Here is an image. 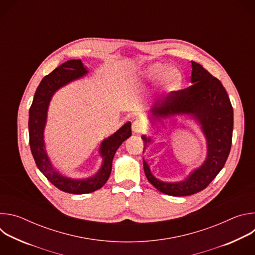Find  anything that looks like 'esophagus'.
Returning a JSON list of instances; mask_svg holds the SVG:
<instances>
[{
  "mask_svg": "<svg viewBox=\"0 0 255 255\" xmlns=\"http://www.w3.org/2000/svg\"><path fill=\"white\" fill-rule=\"evenodd\" d=\"M144 128H145V125L143 122H141L140 120H136L133 122L132 124V131L136 134L138 133H141L144 131Z\"/></svg>",
  "mask_w": 255,
  "mask_h": 255,
  "instance_id": "esophagus-1",
  "label": "esophagus"
}]
</instances>
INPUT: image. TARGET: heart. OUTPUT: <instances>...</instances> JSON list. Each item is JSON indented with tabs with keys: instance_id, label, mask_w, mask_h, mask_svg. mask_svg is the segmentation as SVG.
<instances>
[{
	"instance_id": "obj_1",
	"label": "heart",
	"mask_w": 255,
	"mask_h": 255,
	"mask_svg": "<svg viewBox=\"0 0 255 255\" xmlns=\"http://www.w3.org/2000/svg\"><path fill=\"white\" fill-rule=\"evenodd\" d=\"M143 75L149 80H157L160 78L161 86L167 91H173L177 89L181 83V75L175 67H167L160 62H154L149 64Z\"/></svg>"
}]
</instances>
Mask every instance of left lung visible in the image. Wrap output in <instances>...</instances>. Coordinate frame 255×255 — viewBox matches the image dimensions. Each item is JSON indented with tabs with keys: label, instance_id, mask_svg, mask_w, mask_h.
Instances as JSON below:
<instances>
[{
	"label": "left lung",
	"instance_id": "left-lung-1",
	"mask_svg": "<svg viewBox=\"0 0 255 255\" xmlns=\"http://www.w3.org/2000/svg\"><path fill=\"white\" fill-rule=\"evenodd\" d=\"M191 87L170 92L159 98L151 108L153 120L174 115H190L201 125L207 140V157L204 163L183 181L165 183L157 179L143 158V168L149 183L159 192L173 197L194 195L206 189L224 167L230 153L233 132V108L221 82L200 63L192 61ZM144 148L151 142L142 135ZM144 152V149H143Z\"/></svg>",
	"mask_w": 255,
	"mask_h": 255
}]
</instances>
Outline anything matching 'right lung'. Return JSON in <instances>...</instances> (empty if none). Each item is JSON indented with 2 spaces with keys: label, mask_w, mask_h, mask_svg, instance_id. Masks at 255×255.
<instances>
[{
  "label": "right lung",
  "mask_w": 255,
  "mask_h": 255,
  "mask_svg": "<svg viewBox=\"0 0 255 255\" xmlns=\"http://www.w3.org/2000/svg\"><path fill=\"white\" fill-rule=\"evenodd\" d=\"M88 74L81 59H71L59 65L45 76L35 92L29 110V143L35 163L50 183L62 192L69 194H89L101 189L111 174L112 161L120 145L131 136V123L127 122L117 132L106 138L100 145L103 163L99 171L88 178H70L57 171L45 149L44 128L50 100L54 93L68 83Z\"/></svg>",
  "instance_id": "1"
}]
</instances>
